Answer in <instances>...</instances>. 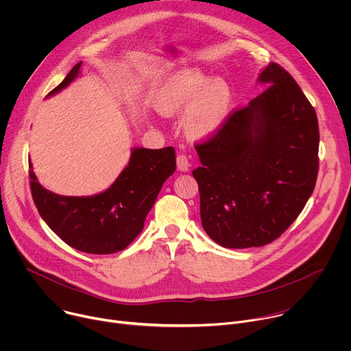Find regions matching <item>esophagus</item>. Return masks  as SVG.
I'll use <instances>...</instances> for the list:
<instances>
[{
    "mask_svg": "<svg viewBox=\"0 0 351 351\" xmlns=\"http://www.w3.org/2000/svg\"><path fill=\"white\" fill-rule=\"evenodd\" d=\"M176 165H178L179 171L186 172L190 168V161H189V158L184 154H179L178 158H176Z\"/></svg>",
    "mask_w": 351,
    "mask_h": 351,
    "instance_id": "34e87169",
    "label": "esophagus"
}]
</instances>
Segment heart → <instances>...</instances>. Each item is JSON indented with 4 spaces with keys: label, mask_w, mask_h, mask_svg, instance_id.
Wrapping results in <instances>:
<instances>
[{
    "label": "heart",
    "mask_w": 351,
    "mask_h": 351,
    "mask_svg": "<svg viewBox=\"0 0 351 351\" xmlns=\"http://www.w3.org/2000/svg\"><path fill=\"white\" fill-rule=\"evenodd\" d=\"M230 88L222 79H210L202 71H186L175 76L158 99V111L167 117L187 111L184 130L199 138L217 129L230 106Z\"/></svg>",
    "instance_id": "b5f03b06"
}]
</instances>
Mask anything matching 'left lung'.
<instances>
[{
    "label": "left lung",
    "mask_w": 351,
    "mask_h": 351,
    "mask_svg": "<svg viewBox=\"0 0 351 351\" xmlns=\"http://www.w3.org/2000/svg\"><path fill=\"white\" fill-rule=\"evenodd\" d=\"M267 87L195 143L193 171L207 234L226 248L272 243L295 221L314 191L319 129L314 107L291 75L271 62Z\"/></svg>",
    "instance_id": "8db88e82"
}]
</instances>
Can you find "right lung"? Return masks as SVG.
Masks as SVG:
<instances>
[{
	"label": "right lung",
	"mask_w": 351,
	"mask_h": 351,
	"mask_svg": "<svg viewBox=\"0 0 351 351\" xmlns=\"http://www.w3.org/2000/svg\"><path fill=\"white\" fill-rule=\"evenodd\" d=\"M76 64L48 95L66 87L79 73ZM176 169L173 147L134 148L128 167L110 189L91 197L60 195L44 189L29 164L33 202L57 236L88 254H114L143 230L164 182Z\"/></svg>",
	"instance_id": "1"
}]
</instances>
